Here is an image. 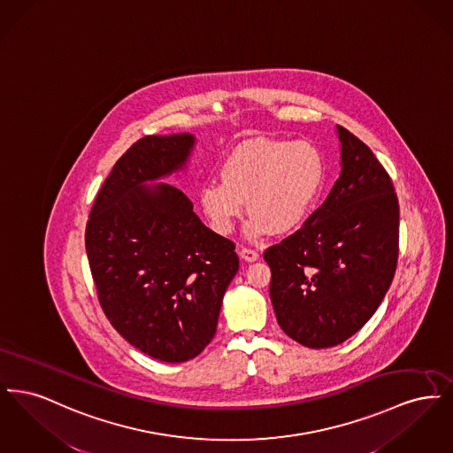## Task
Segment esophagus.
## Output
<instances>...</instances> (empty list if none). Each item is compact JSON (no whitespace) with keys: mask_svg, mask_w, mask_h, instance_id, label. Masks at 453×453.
<instances>
[{"mask_svg":"<svg viewBox=\"0 0 453 453\" xmlns=\"http://www.w3.org/2000/svg\"><path fill=\"white\" fill-rule=\"evenodd\" d=\"M239 257L244 259V261H257L259 258L258 251L253 250V248H239Z\"/></svg>","mask_w":453,"mask_h":453,"instance_id":"obj_1","label":"esophagus"}]
</instances>
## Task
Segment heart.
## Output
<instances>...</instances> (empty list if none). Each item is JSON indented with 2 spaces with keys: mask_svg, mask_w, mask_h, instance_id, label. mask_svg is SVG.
Wrapping results in <instances>:
<instances>
[{
  "mask_svg": "<svg viewBox=\"0 0 453 453\" xmlns=\"http://www.w3.org/2000/svg\"><path fill=\"white\" fill-rule=\"evenodd\" d=\"M323 156L309 142L257 139L239 144L219 168L220 183L198 200L219 234H229L246 203L251 237L290 233L311 216L324 185Z\"/></svg>",
  "mask_w": 453,
  "mask_h": 453,
  "instance_id": "heart-1",
  "label": "heart"
}]
</instances>
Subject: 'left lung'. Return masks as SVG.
Listing matches in <instances>:
<instances>
[{
    "instance_id": "8db88e82",
    "label": "left lung",
    "mask_w": 453,
    "mask_h": 453,
    "mask_svg": "<svg viewBox=\"0 0 453 453\" xmlns=\"http://www.w3.org/2000/svg\"><path fill=\"white\" fill-rule=\"evenodd\" d=\"M342 174L299 231L270 246V299L283 333L307 348L346 342L388 294L399 255V202L365 142L336 126Z\"/></svg>"
}]
</instances>
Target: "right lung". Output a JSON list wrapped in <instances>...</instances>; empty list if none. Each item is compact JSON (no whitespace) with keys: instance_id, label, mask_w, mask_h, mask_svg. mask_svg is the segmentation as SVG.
<instances>
[{"instance_id":"1","label":"right lung","mask_w":453,"mask_h":453,"mask_svg":"<svg viewBox=\"0 0 453 453\" xmlns=\"http://www.w3.org/2000/svg\"><path fill=\"white\" fill-rule=\"evenodd\" d=\"M192 134L146 135L120 156L96 195L85 242L98 301L130 345L159 362L192 360L216 334L234 242L211 231L192 200L168 183Z\"/></svg>"}]
</instances>
